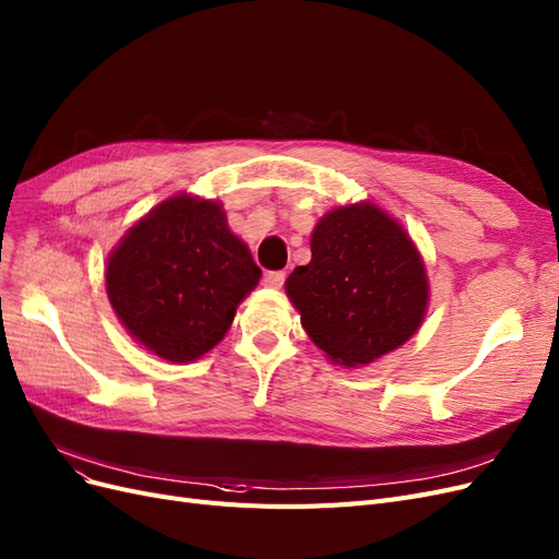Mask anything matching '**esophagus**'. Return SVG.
<instances>
[{
	"label": "esophagus",
	"mask_w": 559,
	"mask_h": 559,
	"mask_svg": "<svg viewBox=\"0 0 559 559\" xmlns=\"http://www.w3.org/2000/svg\"><path fill=\"white\" fill-rule=\"evenodd\" d=\"M284 280H286V273H284V271H271V273H265L263 284L271 286V288H280V286L284 284Z\"/></svg>",
	"instance_id": "esophagus-1"
}]
</instances>
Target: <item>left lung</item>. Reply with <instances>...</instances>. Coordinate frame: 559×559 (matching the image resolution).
Returning a JSON list of instances; mask_svg holds the SVG:
<instances>
[{
  "instance_id": "left-lung-1",
  "label": "left lung",
  "mask_w": 559,
  "mask_h": 559,
  "mask_svg": "<svg viewBox=\"0 0 559 559\" xmlns=\"http://www.w3.org/2000/svg\"><path fill=\"white\" fill-rule=\"evenodd\" d=\"M302 329L346 368L397 349L428 307L426 267L412 238L370 203L335 207L312 234V261L286 280Z\"/></svg>"
}]
</instances>
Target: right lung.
I'll return each instance as SVG.
<instances>
[{"instance_id": "1", "label": "right lung", "mask_w": 559, "mask_h": 559, "mask_svg": "<svg viewBox=\"0 0 559 559\" xmlns=\"http://www.w3.org/2000/svg\"><path fill=\"white\" fill-rule=\"evenodd\" d=\"M261 277L222 205L187 194L159 203L129 228L106 265L115 314L145 349L189 362L224 337Z\"/></svg>"}]
</instances>
